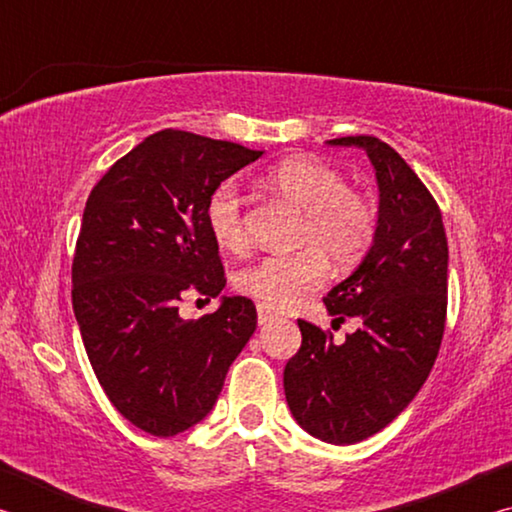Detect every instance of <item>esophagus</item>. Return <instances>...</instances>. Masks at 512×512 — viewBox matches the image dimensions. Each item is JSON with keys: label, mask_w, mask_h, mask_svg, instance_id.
<instances>
[{"label": "esophagus", "mask_w": 512, "mask_h": 512, "mask_svg": "<svg viewBox=\"0 0 512 512\" xmlns=\"http://www.w3.org/2000/svg\"><path fill=\"white\" fill-rule=\"evenodd\" d=\"M273 318H275V311H271L266 305H257V320H259V325L271 323Z\"/></svg>", "instance_id": "1"}]
</instances>
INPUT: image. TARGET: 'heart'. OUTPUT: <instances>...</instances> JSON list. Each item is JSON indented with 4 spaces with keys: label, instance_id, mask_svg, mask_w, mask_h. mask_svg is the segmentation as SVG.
I'll list each match as a JSON object with an SVG mask.
<instances>
[{
    "label": "heart",
    "instance_id": "1",
    "mask_svg": "<svg viewBox=\"0 0 512 512\" xmlns=\"http://www.w3.org/2000/svg\"><path fill=\"white\" fill-rule=\"evenodd\" d=\"M264 183L284 201L305 212L298 253H271L241 268L237 289L266 307L287 309L318 289L327 277V260L336 268L359 264L375 239L377 214L366 196L327 164L287 158L268 169ZM205 223L216 246L244 250L248 244L244 198L232 180L214 187L205 205Z\"/></svg>",
    "mask_w": 512,
    "mask_h": 512
}]
</instances>
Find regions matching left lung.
<instances>
[{"instance_id": "obj_1", "label": "left lung", "mask_w": 512, "mask_h": 512, "mask_svg": "<svg viewBox=\"0 0 512 512\" xmlns=\"http://www.w3.org/2000/svg\"><path fill=\"white\" fill-rule=\"evenodd\" d=\"M327 144L366 151L379 187L372 246L325 296L329 314L361 327L334 343L298 320L302 345L284 368V395L311 436L354 445L391 424L429 377L445 332L449 253L440 207L400 153L370 135Z\"/></svg>"}]
</instances>
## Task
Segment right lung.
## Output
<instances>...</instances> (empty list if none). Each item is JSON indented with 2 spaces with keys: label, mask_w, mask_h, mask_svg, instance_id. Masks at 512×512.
<instances>
[{
  "label": "right lung",
  "mask_w": 512,
  "mask_h": 512,
  "mask_svg": "<svg viewBox=\"0 0 512 512\" xmlns=\"http://www.w3.org/2000/svg\"><path fill=\"white\" fill-rule=\"evenodd\" d=\"M262 153L167 128L112 164L85 203L74 316L103 393L151 436H176L212 411L257 327L244 296H223L214 314L196 320L180 318L178 302L187 291H223L205 205Z\"/></svg>",
  "instance_id": "right-lung-1"
}]
</instances>
